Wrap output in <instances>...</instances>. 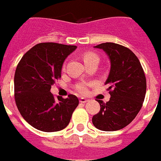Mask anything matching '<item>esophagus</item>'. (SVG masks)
<instances>
[{"instance_id":"1","label":"esophagus","mask_w":161,"mask_h":161,"mask_svg":"<svg viewBox=\"0 0 161 161\" xmlns=\"http://www.w3.org/2000/svg\"><path fill=\"white\" fill-rule=\"evenodd\" d=\"M89 99H87V98H80V103H86V102H88Z\"/></svg>"}]
</instances>
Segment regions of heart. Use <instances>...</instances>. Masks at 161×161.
I'll return each instance as SVG.
<instances>
[{
    "label": "heart",
    "mask_w": 161,
    "mask_h": 161,
    "mask_svg": "<svg viewBox=\"0 0 161 161\" xmlns=\"http://www.w3.org/2000/svg\"><path fill=\"white\" fill-rule=\"evenodd\" d=\"M93 59H98V56L95 55L94 53L88 52V53H85L84 54V56H83V60H84V63H88V62H90V61H92V60ZM77 90H78L80 92L84 93V92H86L87 91V84H86V83H84V82L80 83L79 85L77 86Z\"/></svg>",
    "instance_id": "b5f03b06"
}]
</instances>
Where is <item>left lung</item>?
Wrapping results in <instances>:
<instances>
[{
	"label": "left lung",
	"mask_w": 161,
	"mask_h": 161,
	"mask_svg": "<svg viewBox=\"0 0 161 161\" xmlns=\"http://www.w3.org/2000/svg\"><path fill=\"white\" fill-rule=\"evenodd\" d=\"M109 57L111 69L105 85L109 86L111 98L106 103L96 99L100 111L92 117V124L103 131L126 127L136 117L145 98L147 82L137 56L126 47L114 43L94 46Z\"/></svg>",
	"instance_id": "1"
}]
</instances>
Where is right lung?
Wrapping results in <instances>:
<instances>
[{
    "label": "right lung",
    "instance_id": "obj_1",
    "mask_svg": "<svg viewBox=\"0 0 161 161\" xmlns=\"http://www.w3.org/2000/svg\"><path fill=\"white\" fill-rule=\"evenodd\" d=\"M77 48L56 43L36 44L25 54L16 68L14 98L21 116L32 127L44 132L68 126L79 105L75 95L55 99L51 86L61 78L64 60Z\"/></svg>",
    "mask_w": 161,
    "mask_h": 161
}]
</instances>
